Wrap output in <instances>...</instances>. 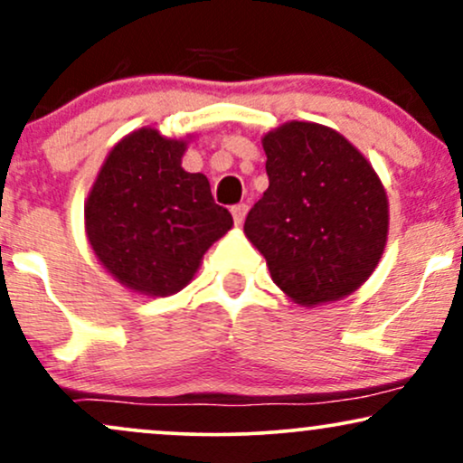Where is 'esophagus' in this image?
Returning a JSON list of instances; mask_svg holds the SVG:
<instances>
[{
    "label": "esophagus",
    "mask_w": 463,
    "mask_h": 463,
    "mask_svg": "<svg viewBox=\"0 0 463 463\" xmlns=\"http://www.w3.org/2000/svg\"><path fill=\"white\" fill-rule=\"evenodd\" d=\"M231 213H232V220H235V224L241 226L243 220H246L248 206H246V204H235V206H232V209H231Z\"/></svg>",
    "instance_id": "1"
}]
</instances>
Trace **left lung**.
<instances>
[{
	"label": "left lung",
	"mask_w": 463,
	"mask_h": 463,
	"mask_svg": "<svg viewBox=\"0 0 463 463\" xmlns=\"http://www.w3.org/2000/svg\"><path fill=\"white\" fill-rule=\"evenodd\" d=\"M269 187L243 232L298 305L339 300L381 261L390 211L379 176L339 132L289 121L263 137Z\"/></svg>",
	"instance_id": "1"
}]
</instances>
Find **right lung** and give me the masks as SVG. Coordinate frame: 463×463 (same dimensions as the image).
I'll return each instance as SVG.
<instances>
[{"label": "right lung", "instance_id": "1", "mask_svg": "<svg viewBox=\"0 0 463 463\" xmlns=\"http://www.w3.org/2000/svg\"><path fill=\"white\" fill-rule=\"evenodd\" d=\"M187 141L154 128L130 132L110 150L84 204L95 257L128 289L172 296L232 226L204 174L180 167Z\"/></svg>", "mask_w": 463, "mask_h": 463}]
</instances>
